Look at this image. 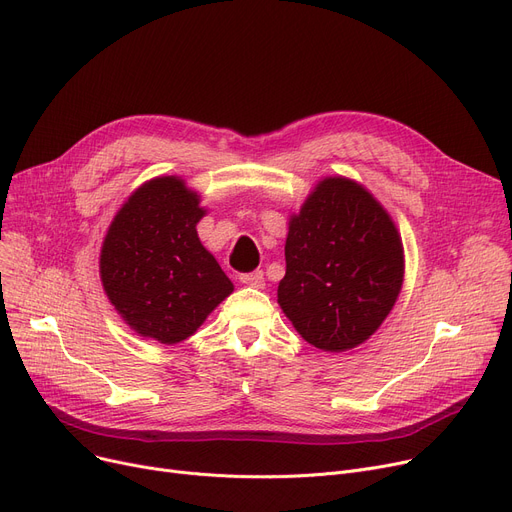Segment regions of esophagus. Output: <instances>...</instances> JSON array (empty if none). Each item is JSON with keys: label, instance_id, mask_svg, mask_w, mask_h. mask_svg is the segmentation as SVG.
<instances>
[{"label": "esophagus", "instance_id": "34e87169", "mask_svg": "<svg viewBox=\"0 0 512 512\" xmlns=\"http://www.w3.org/2000/svg\"><path fill=\"white\" fill-rule=\"evenodd\" d=\"M238 280H240L242 284L255 286V288H263V284H265V278H263V272H261V270L247 272V274H240V276H238Z\"/></svg>", "mask_w": 512, "mask_h": 512}]
</instances>
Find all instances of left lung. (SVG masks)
<instances>
[{
	"mask_svg": "<svg viewBox=\"0 0 512 512\" xmlns=\"http://www.w3.org/2000/svg\"><path fill=\"white\" fill-rule=\"evenodd\" d=\"M278 303L309 344L342 353L392 311L405 253L388 211L355 180L324 178L290 215Z\"/></svg>",
	"mask_w": 512,
	"mask_h": 512,
	"instance_id": "obj_1",
	"label": "left lung"
}]
</instances>
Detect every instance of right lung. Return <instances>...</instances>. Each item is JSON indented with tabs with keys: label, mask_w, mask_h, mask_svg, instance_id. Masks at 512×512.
Returning <instances> with one entry per match:
<instances>
[{
	"label": "right lung",
	"mask_w": 512,
	"mask_h": 512,
	"mask_svg": "<svg viewBox=\"0 0 512 512\" xmlns=\"http://www.w3.org/2000/svg\"><path fill=\"white\" fill-rule=\"evenodd\" d=\"M199 201L182 178H153L120 207L101 247L107 299L134 332L161 344L193 336L234 290L199 240Z\"/></svg>",
	"instance_id": "right-lung-1"
}]
</instances>
